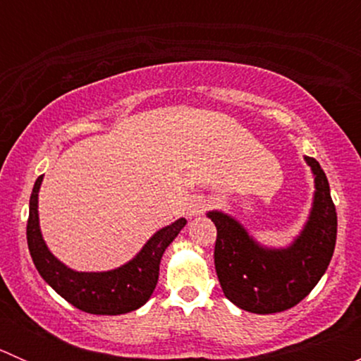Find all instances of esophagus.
<instances>
[{"label": "esophagus", "instance_id": "1", "mask_svg": "<svg viewBox=\"0 0 361 361\" xmlns=\"http://www.w3.org/2000/svg\"><path fill=\"white\" fill-rule=\"evenodd\" d=\"M207 206H209V204H207V201L202 197V195H195V197H192L187 204V214L190 218L199 216V214L206 213Z\"/></svg>", "mask_w": 361, "mask_h": 361}]
</instances>
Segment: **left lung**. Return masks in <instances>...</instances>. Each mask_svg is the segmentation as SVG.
Segmentation results:
<instances>
[{"mask_svg":"<svg viewBox=\"0 0 361 361\" xmlns=\"http://www.w3.org/2000/svg\"><path fill=\"white\" fill-rule=\"evenodd\" d=\"M314 173V202L302 234L290 248L257 245L241 224L220 211L207 216L216 227L214 267L225 297L245 311L272 314L297 305L325 274L337 239V211L319 162L305 157Z\"/></svg>","mask_w":361,"mask_h":361,"instance_id":"8db88e82","label":"left lung"}]
</instances>
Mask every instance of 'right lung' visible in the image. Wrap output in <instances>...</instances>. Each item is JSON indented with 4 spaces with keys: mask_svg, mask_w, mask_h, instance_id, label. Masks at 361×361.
<instances>
[{
    "mask_svg": "<svg viewBox=\"0 0 361 361\" xmlns=\"http://www.w3.org/2000/svg\"><path fill=\"white\" fill-rule=\"evenodd\" d=\"M38 176L29 199L27 246L39 276L63 298L90 314H126L136 311L154 293L164 251L187 225L185 218L160 228L130 262L108 272H76L61 264L42 238L38 224Z\"/></svg>",
    "mask_w": 361,
    "mask_h": 361,
    "instance_id": "add662e5",
    "label": "right lung"
}]
</instances>
